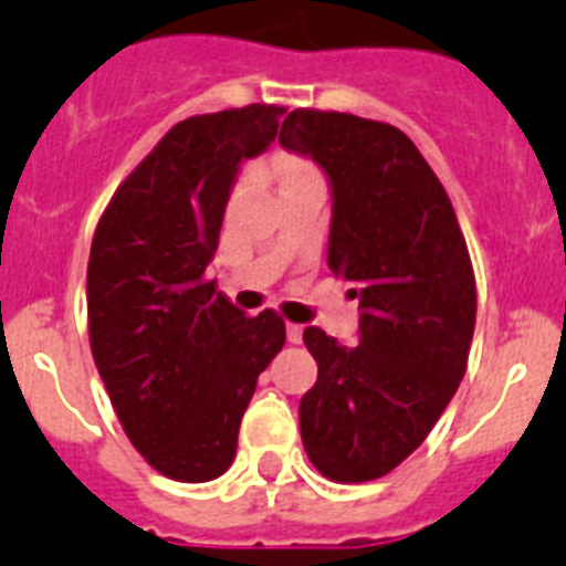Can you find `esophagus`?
<instances>
[{
    "mask_svg": "<svg viewBox=\"0 0 566 566\" xmlns=\"http://www.w3.org/2000/svg\"><path fill=\"white\" fill-rule=\"evenodd\" d=\"M286 337H289V343H303V326H297V323H289L286 326Z\"/></svg>",
    "mask_w": 566,
    "mask_h": 566,
    "instance_id": "obj_1",
    "label": "esophagus"
}]
</instances>
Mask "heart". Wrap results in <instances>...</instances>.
Segmentation results:
<instances>
[{"instance_id":"heart-1","label":"heart","mask_w":566,"mask_h":566,"mask_svg":"<svg viewBox=\"0 0 566 566\" xmlns=\"http://www.w3.org/2000/svg\"><path fill=\"white\" fill-rule=\"evenodd\" d=\"M277 169H280V178H286V175H297V172H312V167H308L306 161H280Z\"/></svg>"}]
</instances>
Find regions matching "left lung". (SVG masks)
<instances>
[{"label": "left lung", "instance_id": "left-lung-1", "mask_svg": "<svg viewBox=\"0 0 566 566\" xmlns=\"http://www.w3.org/2000/svg\"><path fill=\"white\" fill-rule=\"evenodd\" d=\"M280 147L328 175V269L359 300V343L303 332L317 382L300 399V437L323 476L371 482L417 451L457 394L476 277L451 198L402 129L292 109Z\"/></svg>", "mask_w": 566, "mask_h": 566}]
</instances>
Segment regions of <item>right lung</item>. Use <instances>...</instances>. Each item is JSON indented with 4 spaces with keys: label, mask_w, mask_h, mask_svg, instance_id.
Here are the masks:
<instances>
[{
    "label": "right lung",
    "mask_w": 566,
    "mask_h": 566,
    "mask_svg": "<svg viewBox=\"0 0 566 566\" xmlns=\"http://www.w3.org/2000/svg\"><path fill=\"white\" fill-rule=\"evenodd\" d=\"M274 104L192 115L115 189L87 263L90 348L135 451L175 482H209L238 451L260 371L286 343L209 280L240 164L274 142Z\"/></svg>",
    "instance_id": "add662e5"
}]
</instances>
